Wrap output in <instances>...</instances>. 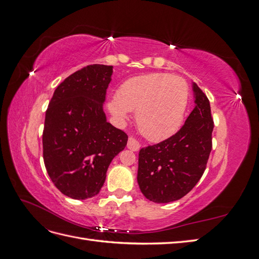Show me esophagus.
<instances>
[{"label": "esophagus", "mask_w": 259, "mask_h": 259, "mask_svg": "<svg viewBox=\"0 0 259 259\" xmlns=\"http://www.w3.org/2000/svg\"><path fill=\"white\" fill-rule=\"evenodd\" d=\"M127 148L130 149V150L136 152L140 149V145L136 142V140H134L133 138H130L128 142H127Z\"/></svg>", "instance_id": "obj_1"}]
</instances>
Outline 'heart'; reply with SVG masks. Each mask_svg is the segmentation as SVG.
<instances>
[{"instance_id": "1", "label": "heart", "mask_w": 259, "mask_h": 259, "mask_svg": "<svg viewBox=\"0 0 259 259\" xmlns=\"http://www.w3.org/2000/svg\"><path fill=\"white\" fill-rule=\"evenodd\" d=\"M187 96V84L182 77L150 73L123 82L108 108L121 122L128 119V111H136V123L143 135L152 142H162L182 126Z\"/></svg>"}]
</instances>
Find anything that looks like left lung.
<instances>
[{"instance_id":"8db88e82","label":"left lung","mask_w":259,"mask_h":259,"mask_svg":"<svg viewBox=\"0 0 259 259\" xmlns=\"http://www.w3.org/2000/svg\"><path fill=\"white\" fill-rule=\"evenodd\" d=\"M192 91L195 106L184 126L160 144L139 151L137 182L140 191L154 203L182 199L205 170L214 122L205 94L195 83Z\"/></svg>"}]
</instances>
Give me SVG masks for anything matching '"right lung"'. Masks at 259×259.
I'll use <instances>...</instances> for the list:
<instances>
[{"mask_svg": "<svg viewBox=\"0 0 259 259\" xmlns=\"http://www.w3.org/2000/svg\"><path fill=\"white\" fill-rule=\"evenodd\" d=\"M112 66L84 67L55 90L45 114L43 159L57 189L74 200L99 193L127 135L107 122L104 104Z\"/></svg>", "mask_w": 259, "mask_h": 259, "instance_id": "add662e5", "label": "right lung"}]
</instances>
